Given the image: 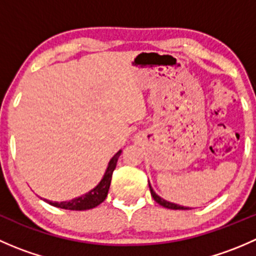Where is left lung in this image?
I'll return each instance as SVG.
<instances>
[{"label": "left lung", "mask_w": 256, "mask_h": 256, "mask_svg": "<svg viewBox=\"0 0 256 256\" xmlns=\"http://www.w3.org/2000/svg\"><path fill=\"white\" fill-rule=\"evenodd\" d=\"M148 187H150V192H151L152 198H154V200H156L160 206H162V207L168 208V209H174V210H177V209L178 210H187V209H190V207H183V206L176 204V203H171V202H168V200H164V198L160 197V196L154 192V188L151 187V184H150V180H148Z\"/></svg>", "instance_id": "left-lung-1"}]
</instances>
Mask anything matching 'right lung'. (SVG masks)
Instances as JSON below:
<instances>
[{"instance_id":"add662e5","label":"right lung","mask_w":256,"mask_h":256,"mask_svg":"<svg viewBox=\"0 0 256 256\" xmlns=\"http://www.w3.org/2000/svg\"><path fill=\"white\" fill-rule=\"evenodd\" d=\"M121 150H118L115 154L112 157V160L108 164L106 170H105V174L102 176V180L95 186L92 190H90L89 192L84 193L80 197L73 198L70 200H64V202H52V200H44L46 202L49 203L50 206L54 207H58L62 209H68V210H86V209H92L98 207L100 203H102L106 198L108 192H109L110 183H112V172L116 167V162L118 158L121 154Z\"/></svg>"}]
</instances>
